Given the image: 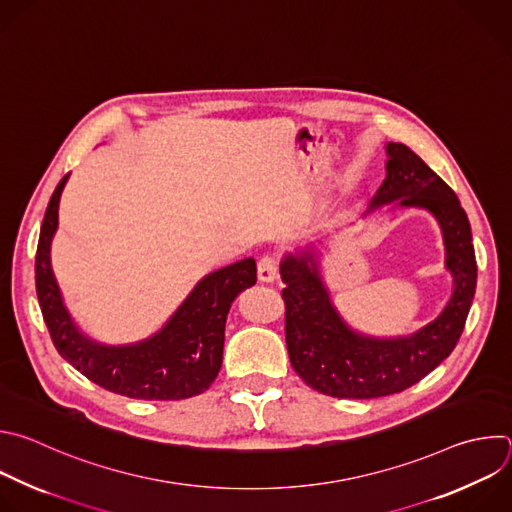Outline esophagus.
<instances>
[{"label": "esophagus", "mask_w": 512, "mask_h": 512, "mask_svg": "<svg viewBox=\"0 0 512 512\" xmlns=\"http://www.w3.org/2000/svg\"><path fill=\"white\" fill-rule=\"evenodd\" d=\"M278 276V258L274 254H264L258 262V278L262 282H270Z\"/></svg>", "instance_id": "esophagus-1"}]
</instances>
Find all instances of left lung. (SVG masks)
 I'll return each mask as SVG.
<instances>
[{
    "mask_svg": "<svg viewBox=\"0 0 512 512\" xmlns=\"http://www.w3.org/2000/svg\"><path fill=\"white\" fill-rule=\"evenodd\" d=\"M387 177L371 208L401 199V206L430 210L444 232L454 294L444 313L412 337L369 339L353 333L331 306L315 256H288L280 264L284 335L296 375L319 393L339 399H373L399 393L434 371L456 347L476 290V256L466 212L452 187L410 147L387 145Z\"/></svg>",
    "mask_w": 512,
    "mask_h": 512,
    "instance_id": "obj_1",
    "label": "left lung"
}]
</instances>
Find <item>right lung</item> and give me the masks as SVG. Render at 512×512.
I'll return each mask as SVG.
<instances>
[{
	"label": "right lung",
	"instance_id": "right-lung-1",
	"mask_svg": "<svg viewBox=\"0 0 512 512\" xmlns=\"http://www.w3.org/2000/svg\"><path fill=\"white\" fill-rule=\"evenodd\" d=\"M62 177L54 189L36 250V292L56 351L92 383L147 401L185 399L206 391L220 373L226 317L234 298L256 284L254 258L212 272L191 290L169 323L139 345L105 347L76 331L50 266Z\"/></svg>",
	"mask_w": 512,
	"mask_h": 512
}]
</instances>
